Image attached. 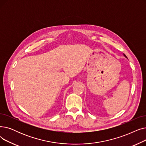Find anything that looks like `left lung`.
Listing matches in <instances>:
<instances>
[{"mask_svg":"<svg viewBox=\"0 0 146 146\" xmlns=\"http://www.w3.org/2000/svg\"><path fill=\"white\" fill-rule=\"evenodd\" d=\"M123 55H124V56H125V58H127V56H126V55H125V54H123Z\"/></svg>","mask_w":146,"mask_h":146,"instance_id":"obj_1","label":"left lung"}]
</instances>
